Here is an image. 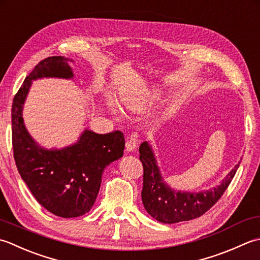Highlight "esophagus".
I'll use <instances>...</instances> for the list:
<instances>
[{
  "instance_id": "34e87169",
  "label": "esophagus",
  "mask_w": 260,
  "mask_h": 260,
  "mask_svg": "<svg viewBox=\"0 0 260 260\" xmlns=\"http://www.w3.org/2000/svg\"><path fill=\"white\" fill-rule=\"evenodd\" d=\"M137 146H138V140H137L136 136H130L126 138V142H125L126 151H129V152L134 151L137 148Z\"/></svg>"
}]
</instances>
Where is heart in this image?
<instances>
[{"label":"heart","mask_w":260,"mask_h":260,"mask_svg":"<svg viewBox=\"0 0 260 260\" xmlns=\"http://www.w3.org/2000/svg\"><path fill=\"white\" fill-rule=\"evenodd\" d=\"M114 111H115V110H114Z\"/></svg>","instance_id":"b5f03b06"}]
</instances>
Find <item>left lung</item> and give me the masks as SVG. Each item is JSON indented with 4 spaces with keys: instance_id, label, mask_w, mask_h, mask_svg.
Returning a JSON list of instances; mask_svg holds the SVG:
<instances>
[{
    "instance_id": "left-lung-1",
    "label": "left lung",
    "mask_w": 260,
    "mask_h": 260,
    "mask_svg": "<svg viewBox=\"0 0 260 260\" xmlns=\"http://www.w3.org/2000/svg\"><path fill=\"white\" fill-rule=\"evenodd\" d=\"M139 152L144 166L142 203L152 218L169 224L197 219L210 210L225 192L240 164L226 175L219 186L199 193L181 192L171 188L164 182L155 155L147 141L140 145Z\"/></svg>"
}]
</instances>
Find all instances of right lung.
Returning <instances> with one entry per match:
<instances>
[{"label": "right lung", "mask_w": 260, "mask_h": 260, "mask_svg": "<svg viewBox=\"0 0 260 260\" xmlns=\"http://www.w3.org/2000/svg\"><path fill=\"white\" fill-rule=\"evenodd\" d=\"M67 60L61 56L46 58L25 77L13 99L12 145L21 178L36 200L52 214L76 218L92 209L104 168L123 156L125 142L121 131L99 135L86 129L76 144L48 150L31 138L22 118L31 81L42 77L73 78Z\"/></svg>", "instance_id": "right-lung-1"}]
</instances>
